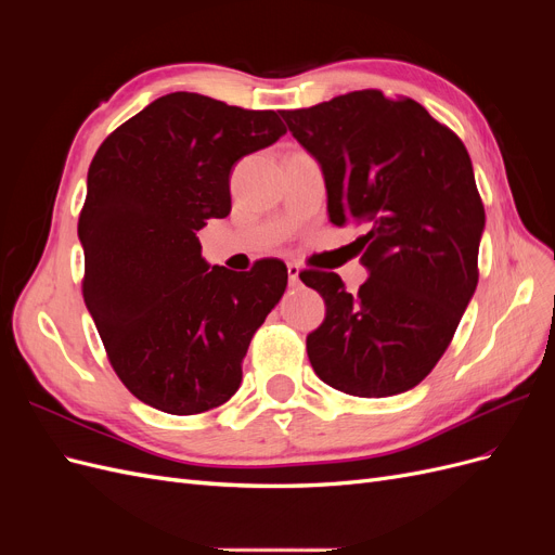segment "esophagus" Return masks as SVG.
I'll return each instance as SVG.
<instances>
[{"mask_svg":"<svg viewBox=\"0 0 555 555\" xmlns=\"http://www.w3.org/2000/svg\"><path fill=\"white\" fill-rule=\"evenodd\" d=\"M287 275H289L292 287H296V284L300 282V266L298 263H287Z\"/></svg>","mask_w":555,"mask_h":555,"instance_id":"34e87169","label":"esophagus"}]
</instances>
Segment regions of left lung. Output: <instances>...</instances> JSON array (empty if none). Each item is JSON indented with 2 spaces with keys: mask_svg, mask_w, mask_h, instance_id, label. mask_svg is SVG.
Masks as SVG:
<instances>
[{
  "mask_svg": "<svg viewBox=\"0 0 555 555\" xmlns=\"http://www.w3.org/2000/svg\"><path fill=\"white\" fill-rule=\"evenodd\" d=\"M282 117L322 166L328 220L365 227L367 280L357 296L340 275L300 273L326 304L324 324L308 335L314 373L349 396L410 391L444 354L477 289L486 215L467 150L414 99L379 90Z\"/></svg>",
  "mask_w": 555,
  "mask_h": 555,
  "instance_id": "obj_1",
  "label": "left lung"
}]
</instances>
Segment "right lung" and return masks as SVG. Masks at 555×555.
Instances as JSON below:
<instances>
[{
  "label": "right lung",
  "mask_w": 555,
  "mask_h": 555,
  "mask_svg": "<svg viewBox=\"0 0 555 555\" xmlns=\"http://www.w3.org/2000/svg\"><path fill=\"white\" fill-rule=\"evenodd\" d=\"M284 133L275 111L171 92L96 150L78 220L82 298L113 371L145 405L198 414L238 391L251 335L287 289V266L210 268L196 231L231 212L233 164Z\"/></svg>",
  "instance_id": "add662e5"
}]
</instances>
